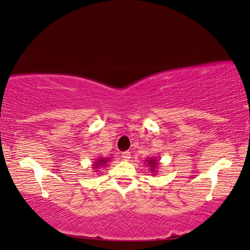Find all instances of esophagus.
<instances>
[{
  "mask_svg": "<svg viewBox=\"0 0 250 250\" xmlns=\"http://www.w3.org/2000/svg\"><path fill=\"white\" fill-rule=\"evenodd\" d=\"M121 156H122V159H124L125 161H129L131 159V154H130V152H128V151L122 152Z\"/></svg>",
  "mask_w": 250,
  "mask_h": 250,
  "instance_id": "esophagus-1",
  "label": "esophagus"
}]
</instances>
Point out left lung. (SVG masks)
Returning <instances> with one entry per match:
<instances>
[{"mask_svg":"<svg viewBox=\"0 0 250 250\" xmlns=\"http://www.w3.org/2000/svg\"><path fill=\"white\" fill-rule=\"evenodd\" d=\"M146 166L149 167L152 174H156L158 173V167L160 166L158 158H152V156L151 158H147L146 160Z\"/></svg>","mask_w":250,"mask_h":250,"instance_id":"left-lung-1","label":"left lung"}]
</instances>
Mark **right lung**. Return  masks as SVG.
<instances>
[{
  "label": "right lung",
  "instance_id": "1",
  "mask_svg": "<svg viewBox=\"0 0 250 250\" xmlns=\"http://www.w3.org/2000/svg\"><path fill=\"white\" fill-rule=\"evenodd\" d=\"M111 158H98L95 160L94 164H92V168H94V172H98L100 168H103L104 167L107 166V163L110 162Z\"/></svg>",
  "mask_w": 250,
  "mask_h": 250
}]
</instances>
